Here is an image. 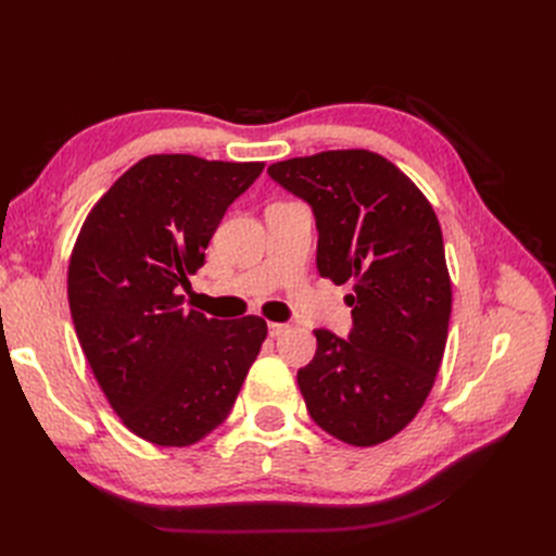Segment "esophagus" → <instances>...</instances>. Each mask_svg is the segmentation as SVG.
Masks as SVG:
<instances>
[{"label": "esophagus", "mask_w": 556, "mask_h": 556, "mask_svg": "<svg viewBox=\"0 0 556 556\" xmlns=\"http://www.w3.org/2000/svg\"><path fill=\"white\" fill-rule=\"evenodd\" d=\"M285 331H290V325H280V323H268V333H271V336H282Z\"/></svg>", "instance_id": "34e87169"}]
</instances>
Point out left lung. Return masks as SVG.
Wrapping results in <instances>:
<instances>
[{"instance_id":"obj_1","label":"left lung","mask_w":556,"mask_h":556,"mask_svg":"<svg viewBox=\"0 0 556 556\" xmlns=\"http://www.w3.org/2000/svg\"><path fill=\"white\" fill-rule=\"evenodd\" d=\"M313 206L317 271L352 282L350 339L317 329L296 382L313 422L374 447L406 429L443 362L452 282L439 217L399 166L371 150H325L268 166Z\"/></svg>"}]
</instances>
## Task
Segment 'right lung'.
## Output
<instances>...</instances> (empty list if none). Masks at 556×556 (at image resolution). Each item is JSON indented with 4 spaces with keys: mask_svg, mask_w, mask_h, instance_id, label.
I'll use <instances>...</instances> for the list:
<instances>
[{
    "mask_svg": "<svg viewBox=\"0 0 556 556\" xmlns=\"http://www.w3.org/2000/svg\"><path fill=\"white\" fill-rule=\"evenodd\" d=\"M264 162L148 155L83 223L66 292L76 336L115 415L139 439L188 447L220 427L266 339L257 315L180 308L227 206Z\"/></svg>",
    "mask_w": 556,
    "mask_h": 556,
    "instance_id": "add662e5",
    "label": "right lung"
}]
</instances>
